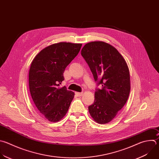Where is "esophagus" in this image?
<instances>
[{
  "instance_id": "34e87169",
  "label": "esophagus",
  "mask_w": 159,
  "mask_h": 159,
  "mask_svg": "<svg viewBox=\"0 0 159 159\" xmlns=\"http://www.w3.org/2000/svg\"><path fill=\"white\" fill-rule=\"evenodd\" d=\"M75 94L78 96V97H80L83 95V92H75Z\"/></svg>"
}]
</instances>
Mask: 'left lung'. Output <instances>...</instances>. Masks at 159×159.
<instances>
[{"label": "left lung", "instance_id": "8db88e82", "mask_svg": "<svg viewBox=\"0 0 159 159\" xmlns=\"http://www.w3.org/2000/svg\"><path fill=\"white\" fill-rule=\"evenodd\" d=\"M81 55L89 65L97 85L95 100L89 106L98 124L111 122L125 104L130 90V74L125 61L111 45L100 41L85 44Z\"/></svg>", "mask_w": 159, "mask_h": 159}]
</instances>
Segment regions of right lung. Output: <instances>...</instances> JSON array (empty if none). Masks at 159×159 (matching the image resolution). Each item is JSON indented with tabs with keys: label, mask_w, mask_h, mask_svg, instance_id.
Instances as JSON below:
<instances>
[{
	"label": "right lung",
	"mask_w": 159,
	"mask_h": 159,
	"mask_svg": "<svg viewBox=\"0 0 159 159\" xmlns=\"http://www.w3.org/2000/svg\"><path fill=\"white\" fill-rule=\"evenodd\" d=\"M81 47V43L69 42L52 44L42 50L31 64L30 94L38 111L50 122L61 120L74 98L72 91L59 85L64 80L66 67L77 56Z\"/></svg>",
	"instance_id": "add662e5"
}]
</instances>
